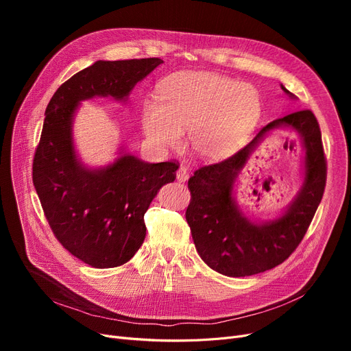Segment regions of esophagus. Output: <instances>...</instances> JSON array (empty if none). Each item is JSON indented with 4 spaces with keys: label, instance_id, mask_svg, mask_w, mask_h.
<instances>
[{
    "label": "esophagus",
    "instance_id": "1",
    "mask_svg": "<svg viewBox=\"0 0 351 351\" xmlns=\"http://www.w3.org/2000/svg\"><path fill=\"white\" fill-rule=\"evenodd\" d=\"M176 179L179 182H186L189 179V173H188V169L185 168V166H179L176 171Z\"/></svg>",
    "mask_w": 351,
    "mask_h": 351
}]
</instances>
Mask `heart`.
I'll return each mask as SVG.
<instances>
[{
  "label": "heart",
  "mask_w": 351,
  "mask_h": 351,
  "mask_svg": "<svg viewBox=\"0 0 351 351\" xmlns=\"http://www.w3.org/2000/svg\"><path fill=\"white\" fill-rule=\"evenodd\" d=\"M262 102L247 84L212 72H179L165 80L158 99L142 106L143 134L158 149L188 147L199 159H220L242 146L261 118Z\"/></svg>",
  "instance_id": "b5f03b06"
}]
</instances>
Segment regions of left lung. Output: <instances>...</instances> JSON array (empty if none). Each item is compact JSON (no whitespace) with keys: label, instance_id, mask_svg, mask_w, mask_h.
I'll return each mask as SVG.
<instances>
[{"label":"left lung","instance_id":"obj_1","mask_svg":"<svg viewBox=\"0 0 351 351\" xmlns=\"http://www.w3.org/2000/svg\"><path fill=\"white\" fill-rule=\"evenodd\" d=\"M282 89L294 98L283 85ZM278 125H289L301 135L306 152L305 182L280 218L253 224L235 205L231 196L232 182L255 145ZM326 178L327 162L320 126L310 109L270 122L234 155L202 166L188 180L191 204L186 209L188 225L202 261L230 278H245L283 263L303 241L322 202Z\"/></svg>","mask_w":351,"mask_h":351}]
</instances>
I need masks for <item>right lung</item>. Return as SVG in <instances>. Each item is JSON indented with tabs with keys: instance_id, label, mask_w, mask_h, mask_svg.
Here are the masks:
<instances>
[{
	"instance_id": "add662e5",
	"label": "right lung",
	"mask_w": 351,
	"mask_h": 351,
	"mask_svg": "<svg viewBox=\"0 0 351 351\" xmlns=\"http://www.w3.org/2000/svg\"><path fill=\"white\" fill-rule=\"evenodd\" d=\"M163 61H97L65 81L51 98L32 162V182L58 242L77 259L97 267L131 261L146 234L143 215L178 163H147L125 154L105 168L88 169L72 142V119L81 101L128 98L132 88Z\"/></svg>"
}]
</instances>
